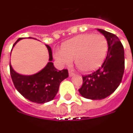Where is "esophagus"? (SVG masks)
<instances>
[{"mask_svg": "<svg viewBox=\"0 0 133 133\" xmlns=\"http://www.w3.org/2000/svg\"><path fill=\"white\" fill-rule=\"evenodd\" d=\"M68 73H69L70 77H72V76H75V73H73V72L72 71V70H69V72H68Z\"/></svg>", "mask_w": 133, "mask_h": 133, "instance_id": "1", "label": "esophagus"}]
</instances>
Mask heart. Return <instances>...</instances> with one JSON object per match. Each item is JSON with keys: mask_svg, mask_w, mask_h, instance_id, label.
Here are the masks:
<instances>
[{"mask_svg": "<svg viewBox=\"0 0 133 133\" xmlns=\"http://www.w3.org/2000/svg\"><path fill=\"white\" fill-rule=\"evenodd\" d=\"M108 49V42L104 35L83 34L64 42L55 57L63 65H70L74 60L80 71L90 73L103 64Z\"/></svg>", "mask_w": 133, "mask_h": 133, "instance_id": "heart-1", "label": "heart"}]
</instances>
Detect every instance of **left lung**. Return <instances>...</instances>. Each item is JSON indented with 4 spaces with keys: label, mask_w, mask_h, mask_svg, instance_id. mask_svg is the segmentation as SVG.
<instances>
[{
    "label": "left lung",
    "mask_w": 133,
    "mask_h": 133,
    "mask_svg": "<svg viewBox=\"0 0 133 133\" xmlns=\"http://www.w3.org/2000/svg\"><path fill=\"white\" fill-rule=\"evenodd\" d=\"M107 39V55L102 65L95 72L83 76V85L78 89L84 98L99 100L112 94L119 86L125 70L124 48L114 34L97 29Z\"/></svg>",
    "instance_id": "8db88e82"
}]
</instances>
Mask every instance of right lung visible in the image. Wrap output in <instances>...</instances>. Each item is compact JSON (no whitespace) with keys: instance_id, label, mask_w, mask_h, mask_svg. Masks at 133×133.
Here are the masks:
<instances>
[{"instance_id":"1","label":"right lung","mask_w":133,"mask_h":133,"mask_svg":"<svg viewBox=\"0 0 133 133\" xmlns=\"http://www.w3.org/2000/svg\"><path fill=\"white\" fill-rule=\"evenodd\" d=\"M22 39H18L14 46ZM46 47L49 52V63L43 69L34 75L24 76L16 73L10 63V73L15 88L24 98L37 104L52 101L57 94L60 83L68 77V70H57L55 68L52 62L51 47L49 45Z\"/></svg>"}]
</instances>
